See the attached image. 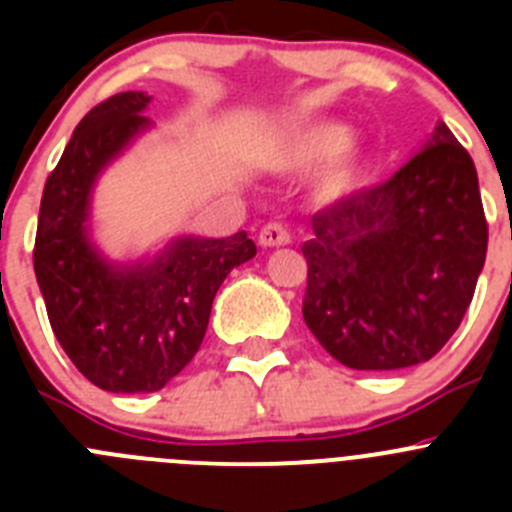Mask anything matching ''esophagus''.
Wrapping results in <instances>:
<instances>
[{
    "label": "esophagus",
    "instance_id": "34e87169",
    "mask_svg": "<svg viewBox=\"0 0 512 512\" xmlns=\"http://www.w3.org/2000/svg\"><path fill=\"white\" fill-rule=\"evenodd\" d=\"M289 241H292V235H289V230L284 228V225H279V223L264 225V228H261V233H259V243L264 248L287 246Z\"/></svg>",
    "mask_w": 512,
    "mask_h": 512
}]
</instances>
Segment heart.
Returning a JSON list of instances; mask_svg holds the SVG:
<instances>
[{
	"instance_id": "b5f03b06",
	"label": "heart",
	"mask_w": 512,
	"mask_h": 512,
	"mask_svg": "<svg viewBox=\"0 0 512 512\" xmlns=\"http://www.w3.org/2000/svg\"><path fill=\"white\" fill-rule=\"evenodd\" d=\"M354 130L341 120L307 122L292 130L279 146V166L289 171H307L320 166L318 192L325 200H341L359 182L364 169V146L359 138H351Z\"/></svg>"
}]
</instances>
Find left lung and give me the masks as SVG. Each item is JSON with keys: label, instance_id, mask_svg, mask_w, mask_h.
I'll return each instance as SVG.
<instances>
[{"label": "left lung", "instance_id": "8db88e82", "mask_svg": "<svg viewBox=\"0 0 512 512\" xmlns=\"http://www.w3.org/2000/svg\"><path fill=\"white\" fill-rule=\"evenodd\" d=\"M302 318L361 372L423 364L459 328L485 266L474 161L441 120L384 184L312 217Z\"/></svg>", "mask_w": 512, "mask_h": 512}]
</instances>
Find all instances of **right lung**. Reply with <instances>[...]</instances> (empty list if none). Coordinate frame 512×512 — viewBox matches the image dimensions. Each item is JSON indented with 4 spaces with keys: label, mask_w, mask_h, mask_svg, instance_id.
<instances>
[{
    "label": "right lung",
    "mask_w": 512,
    "mask_h": 512,
    "mask_svg": "<svg viewBox=\"0 0 512 512\" xmlns=\"http://www.w3.org/2000/svg\"><path fill=\"white\" fill-rule=\"evenodd\" d=\"M153 97L122 92L76 125L48 176L35 235V277L48 320L74 366L99 390L158 392L194 359L212 300L256 256L246 233L174 235L138 259H110L92 230L99 179L153 128Z\"/></svg>",
    "instance_id": "add662e5"
}]
</instances>
